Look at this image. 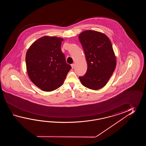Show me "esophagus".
<instances>
[{
	"instance_id": "obj_1",
	"label": "esophagus",
	"mask_w": 146,
	"mask_h": 146,
	"mask_svg": "<svg viewBox=\"0 0 146 146\" xmlns=\"http://www.w3.org/2000/svg\"><path fill=\"white\" fill-rule=\"evenodd\" d=\"M71 66H72V69L74 68V66H75V64H72L71 65Z\"/></svg>"
}]
</instances>
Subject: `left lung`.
Segmentation results:
<instances>
[{"mask_svg":"<svg viewBox=\"0 0 146 146\" xmlns=\"http://www.w3.org/2000/svg\"><path fill=\"white\" fill-rule=\"evenodd\" d=\"M88 64L87 72L79 77L82 84L91 90L104 87L116 66V58L109 37L102 32L86 30L78 36Z\"/></svg>","mask_w":146,"mask_h":146,"instance_id":"obj_1","label":"left lung"}]
</instances>
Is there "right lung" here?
<instances>
[{
  "label": "right lung",
  "mask_w": 146,
  "mask_h": 146,
  "mask_svg": "<svg viewBox=\"0 0 146 146\" xmlns=\"http://www.w3.org/2000/svg\"><path fill=\"white\" fill-rule=\"evenodd\" d=\"M63 40L60 37L44 36L35 40L27 52L28 76L44 91H52L62 86L72 68L61 50Z\"/></svg>",
  "instance_id": "right-lung-1"
}]
</instances>
